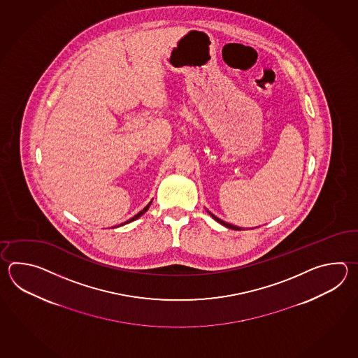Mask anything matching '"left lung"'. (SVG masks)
I'll use <instances>...</instances> for the list:
<instances>
[{
  "label": "left lung",
  "mask_w": 358,
  "mask_h": 358,
  "mask_svg": "<svg viewBox=\"0 0 358 358\" xmlns=\"http://www.w3.org/2000/svg\"><path fill=\"white\" fill-rule=\"evenodd\" d=\"M207 213H210V216H213V220L217 221L219 224H221V225H224L225 228L229 229H233V230H243V228H239V227H236V225H231V224H229V222H225L224 220H221V219H219V217H216L213 213H210L208 210H207Z\"/></svg>",
  "instance_id": "8db88e82"
}]
</instances>
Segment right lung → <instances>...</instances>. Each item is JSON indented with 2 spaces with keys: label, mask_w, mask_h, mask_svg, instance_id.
Returning a JSON list of instances; mask_svg holds the SVG:
<instances>
[{
  "label": "right lung",
  "mask_w": 358,
  "mask_h": 358,
  "mask_svg": "<svg viewBox=\"0 0 358 358\" xmlns=\"http://www.w3.org/2000/svg\"><path fill=\"white\" fill-rule=\"evenodd\" d=\"M151 203H152V201H151V202H150L148 205L145 206V208H143L142 211H139V213H138L137 215H136V216H133L131 219H129V220L128 221H125L124 224H120V225H117V227H122V225H125V224H129V222H131V221L137 220V219H139V217H141V216H142V215H143V213H145V211H147V210L150 208V206H151Z\"/></svg>",
  "instance_id": "add662e5"
}]
</instances>
